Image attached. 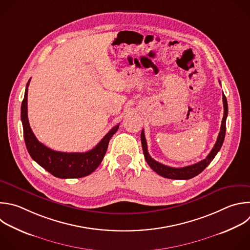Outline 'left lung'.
Instances as JSON below:
<instances>
[{"mask_svg": "<svg viewBox=\"0 0 250 250\" xmlns=\"http://www.w3.org/2000/svg\"><path fill=\"white\" fill-rule=\"evenodd\" d=\"M223 104H224V117H223V120H222L220 132H219L217 141H216L213 149L211 150V152L208 154V156L204 160H202V161H200L196 164L187 166V167L173 168V167H169V166L163 165V164L155 161L154 159H152L151 156L148 153L147 142H146V139H145L144 130L142 129L140 137H141V144H142L143 154H144V158H145L147 164L150 166V168L154 172H156L158 175H160L164 178H167V179H172V180H189V179H192V178L196 177L197 175H199L207 167V166L212 162V160L215 158L217 153L220 151V149L223 145L224 139H225L226 120H227V117H228V102H227V98H226L224 93H223Z\"/></svg>", "mask_w": 250, "mask_h": 250, "instance_id": "8db88e82", "label": "left lung"}]
</instances>
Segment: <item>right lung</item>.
<instances>
[{
  "label": "right lung",
  "instance_id": "right-lung-1",
  "mask_svg": "<svg viewBox=\"0 0 250 250\" xmlns=\"http://www.w3.org/2000/svg\"><path fill=\"white\" fill-rule=\"evenodd\" d=\"M30 79L28 80L24 98L21 104V122L24 141L31 158L56 178L78 179L90 175L101 164L112 136L117 132L119 125L114 126L101 141L91 150L84 153H66L54 151L39 142L34 135L27 117V93Z\"/></svg>",
  "mask_w": 250,
  "mask_h": 250
}]
</instances>
